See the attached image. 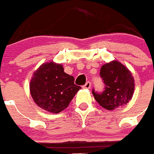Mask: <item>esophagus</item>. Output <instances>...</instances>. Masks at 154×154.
Here are the masks:
<instances>
[{
  "label": "esophagus",
  "mask_w": 154,
  "mask_h": 154,
  "mask_svg": "<svg viewBox=\"0 0 154 154\" xmlns=\"http://www.w3.org/2000/svg\"><path fill=\"white\" fill-rule=\"evenodd\" d=\"M91 87V83L90 82V81H88V82H87L85 84H84L83 87H84V89H90Z\"/></svg>",
  "instance_id": "1"
}]
</instances>
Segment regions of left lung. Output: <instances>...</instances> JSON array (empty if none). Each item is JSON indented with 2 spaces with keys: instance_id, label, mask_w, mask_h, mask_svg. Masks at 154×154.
Segmentation results:
<instances>
[{
  "instance_id": "obj_1",
  "label": "left lung",
  "mask_w": 154,
  "mask_h": 154,
  "mask_svg": "<svg viewBox=\"0 0 154 154\" xmlns=\"http://www.w3.org/2000/svg\"><path fill=\"white\" fill-rule=\"evenodd\" d=\"M100 75L104 83V91L98 93L93 90L92 93L102 107L113 110L131 100L134 91V79L124 64L117 60L103 64Z\"/></svg>"
}]
</instances>
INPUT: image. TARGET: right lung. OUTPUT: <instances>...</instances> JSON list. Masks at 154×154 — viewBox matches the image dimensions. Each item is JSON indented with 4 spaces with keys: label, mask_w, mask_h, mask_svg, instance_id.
Masks as SVG:
<instances>
[{
    "label": "right lung",
    "mask_w": 154,
    "mask_h": 154,
    "mask_svg": "<svg viewBox=\"0 0 154 154\" xmlns=\"http://www.w3.org/2000/svg\"><path fill=\"white\" fill-rule=\"evenodd\" d=\"M81 87L74 84L73 76L66 74L60 63H43L33 74L30 91L38 106L48 112L58 113L69 103Z\"/></svg>",
    "instance_id": "1"
}]
</instances>
